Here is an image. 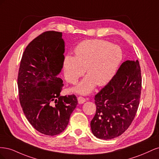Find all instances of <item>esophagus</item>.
Returning a JSON list of instances; mask_svg holds the SVG:
<instances>
[{
  "instance_id": "esophagus-1",
  "label": "esophagus",
  "mask_w": 159,
  "mask_h": 159,
  "mask_svg": "<svg viewBox=\"0 0 159 159\" xmlns=\"http://www.w3.org/2000/svg\"><path fill=\"white\" fill-rule=\"evenodd\" d=\"M78 103H79L80 104H82V103H84V102H85L86 99H85L84 98L81 97V96H80V97L78 98Z\"/></svg>"
}]
</instances>
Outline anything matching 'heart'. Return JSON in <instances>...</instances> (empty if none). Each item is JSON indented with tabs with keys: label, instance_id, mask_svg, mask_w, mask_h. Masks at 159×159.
I'll return each instance as SVG.
<instances>
[{
	"label": "heart",
	"instance_id": "b5f03b06",
	"mask_svg": "<svg viewBox=\"0 0 159 159\" xmlns=\"http://www.w3.org/2000/svg\"><path fill=\"white\" fill-rule=\"evenodd\" d=\"M75 53L76 56L67 54L64 57V77L68 82L75 84L86 69L88 75L72 89L83 95L89 93L97 84L102 86L109 82L123 59L118 46L103 40L82 41Z\"/></svg>",
	"mask_w": 159,
	"mask_h": 159
}]
</instances>
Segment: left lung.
Segmentation results:
<instances>
[{
	"label": "left lung",
	"instance_id": "left-lung-1",
	"mask_svg": "<svg viewBox=\"0 0 159 159\" xmlns=\"http://www.w3.org/2000/svg\"><path fill=\"white\" fill-rule=\"evenodd\" d=\"M141 83L139 61L123 62L111 80L95 96L96 113L90 124L94 136L109 140L126 131L137 111Z\"/></svg>",
	"mask_w": 159,
	"mask_h": 159
}]
</instances>
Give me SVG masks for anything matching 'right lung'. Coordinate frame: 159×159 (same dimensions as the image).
Returning a JSON list of instances; mask_svg holds the SVG:
<instances>
[{
	"mask_svg": "<svg viewBox=\"0 0 159 159\" xmlns=\"http://www.w3.org/2000/svg\"><path fill=\"white\" fill-rule=\"evenodd\" d=\"M62 33L47 31L34 38L23 53L18 76L19 100L31 125L46 135L64 131L78 105L75 95L61 96L65 52Z\"/></svg>",
	"mask_w": 159,
	"mask_h": 159,
	"instance_id": "add662e5",
	"label": "right lung"
}]
</instances>
